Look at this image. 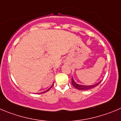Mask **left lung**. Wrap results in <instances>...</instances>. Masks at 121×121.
<instances>
[{
    "mask_svg": "<svg viewBox=\"0 0 121 121\" xmlns=\"http://www.w3.org/2000/svg\"><path fill=\"white\" fill-rule=\"evenodd\" d=\"M100 82L101 81H100V82H98V83L96 84H94V85H91V86H82V85L78 84L76 83V82L74 81V80H73V78H72V85H73V86L75 87V88L79 90H88L91 89V88H94V87L98 86Z\"/></svg>",
    "mask_w": 121,
    "mask_h": 121,
    "instance_id": "obj_1",
    "label": "left lung"
}]
</instances>
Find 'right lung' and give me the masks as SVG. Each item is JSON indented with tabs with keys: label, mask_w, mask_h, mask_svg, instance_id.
Instances as JSON below:
<instances>
[{
	"label": "right lung",
	"mask_w": 121,
	"mask_h": 121,
	"mask_svg": "<svg viewBox=\"0 0 121 121\" xmlns=\"http://www.w3.org/2000/svg\"><path fill=\"white\" fill-rule=\"evenodd\" d=\"M52 86H53V85H52ZM51 87H50V88H49V89H48V90L45 91H43V92H42V93H46V92H48V91H49V90H50V88H51Z\"/></svg>",
	"instance_id": "1"
}]
</instances>
